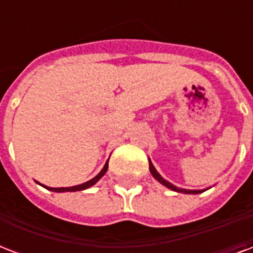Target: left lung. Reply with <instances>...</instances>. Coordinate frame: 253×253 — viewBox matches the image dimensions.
Wrapping results in <instances>:
<instances>
[{
	"mask_svg": "<svg viewBox=\"0 0 253 253\" xmlns=\"http://www.w3.org/2000/svg\"><path fill=\"white\" fill-rule=\"evenodd\" d=\"M148 162H150V172L151 174L154 176L155 180H158L159 182L162 185H164V186H167L168 189H170V190H174V192H178V193H184V194H200V193L205 192V190H208V189H202V190H190V189H182V188H178V186H176V185L170 184L169 181H167L164 177L160 174V173L156 170V168L154 167V164H152V162H151L150 159H148Z\"/></svg>",
	"mask_w": 253,
	"mask_h": 253,
	"instance_id": "1",
	"label": "left lung"
}]
</instances>
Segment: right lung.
Wrapping results in <instances>:
<instances>
[{
  "label": "right lung",
  "instance_id": "add662e5",
  "mask_svg": "<svg viewBox=\"0 0 253 253\" xmlns=\"http://www.w3.org/2000/svg\"><path fill=\"white\" fill-rule=\"evenodd\" d=\"M107 167H109V160H107L106 163H105V166H103V168L101 169V172L97 174L95 177H93L91 180L86 181V182H84V184H80V185H75V186H68V188H51V186H45V185L41 184L43 188H45L47 190H51V192H56V193H64V192H80V190H85V189L90 188V186H93V185L97 182V181L101 178V177L106 173L107 170Z\"/></svg>",
  "mask_w": 253,
  "mask_h": 253
}]
</instances>
